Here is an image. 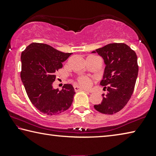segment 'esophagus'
<instances>
[{
	"label": "esophagus",
	"mask_w": 156,
	"mask_h": 156,
	"mask_svg": "<svg viewBox=\"0 0 156 156\" xmlns=\"http://www.w3.org/2000/svg\"><path fill=\"white\" fill-rule=\"evenodd\" d=\"M74 90H75L76 92L80 91V90H82V91H85L87 92H90V91H88V90H86L85 89H83V88H81L80 87H78V86H74Z\"/></svg>",
	"instance_id": "obj_1"
}]
</instances>
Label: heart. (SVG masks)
Segmentation results:
<instances>
[{
	"instance_id": "b5f03b06",
	"label": "heart",
	"mask_w": 156,
	"mask_h": 156,
	"mask_svg": "<svg viewBox=\"0 0 156 156\" xmlns=\"http://www.w3.org/2000/svg\"><path fill=\"white\" fill-rule=\"evenodd\" d=\"M91 57H95V56H91ZM78 83L81 86L84 87H90L92 85V80L86 76H82V77L79 78Z\"/></svg>"
}]
</instances>
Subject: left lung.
Segmentation results:
<instances>
[{
    "label": "left lung",
    "mask_w": 156,
    "mask_h": 156,
    "mask_svg": "<svg viewBox=\"0 0 156 156\" xmlns=\"http://www.w3.org/2000/svg\"><path fill=\"white\" fill-rule=\"evenodd\" d=\"M92 52L103 58L106 66L100 85L107 86L108 91L94 107L101 113L113 114L122 110L131 98L138 76L137 57L125 43H111Z\"/></svg>",
    "instance_id": "1"
}]
</instances>
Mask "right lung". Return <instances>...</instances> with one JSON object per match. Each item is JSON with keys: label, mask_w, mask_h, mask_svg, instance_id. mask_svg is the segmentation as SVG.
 Segmentation results:
<instances>
[{"label": "right lung", "mask_w": 156, "mask_h": 156, "mask_svg": "<svg viewBox=\"0 0 156 156\" xmlns=\"http://www.w3.org/2000/svg\"><path fill=\"white\" fill-rule=\"evenodd\" d=\"M72 53H64L44 43H33L22 52L21 79L33 105L48 115L59 114L71 106L76 94L73 85L54 89L55 72Z\"/></svg>", "instance_id": "add662e5"}]
</instances>
